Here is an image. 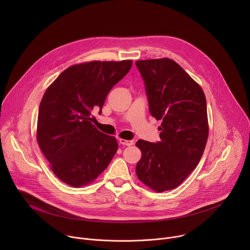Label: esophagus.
<instances>
[{"instance_id": "34e87169", "label": "esophagus", "mask_w": 250, "mask_h": 250, "mask_svg": "<svg viewBox=\"0 0 250 250\" xmlns=\"http://www.w3.org/2000/svg\"><path fill=\"white\" fill-rule=\"evenodd\" d=\"M120 144H121V145H123V146H129L134 145V141H133V140H125V139L121 138V139H120Z\"/></svg>"}]
</instances>
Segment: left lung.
I'll list each match as a JSON object with an SVG mask.
<instances>
[{
	"instance_id": "left-lung-1",
	"label": "left lung",
	"mask_w": 250,
	"mask_h": 250,
	"mask_svg": "<svg viewBox=\"0 0 250 250\" xmlns=\"http://www.w3.org/2000/svg\"><path fill=\"white\" fill-rule=\"evenodd\" d=\"M150 115L161 121L160 141L139 139L138 179L156 192L179 186L197 167L208 135L207 102L202 88L169 58L139 60Z\"/></svg>"
}]
</instances>
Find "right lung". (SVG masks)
<instances>
[{
  "label": "right lung",
  "mask_w": 250,
  "mask_h": 250,
  "mask_svg": "<svg viewBox=\"0 0 250 250\" xmlns=\"http://www.w3.org/2000/svg\"><path fill=\"white\" fill-rule=\"evenodd\" d=\"M131 65V60L73 65L45 91L37 137L51 170L62 182L76 188L93 182L116 154V138L92 125L91 113L102 112L109 92Z\"/></svg>",
  "instance_id": "obj_1"
}]
</instances>
